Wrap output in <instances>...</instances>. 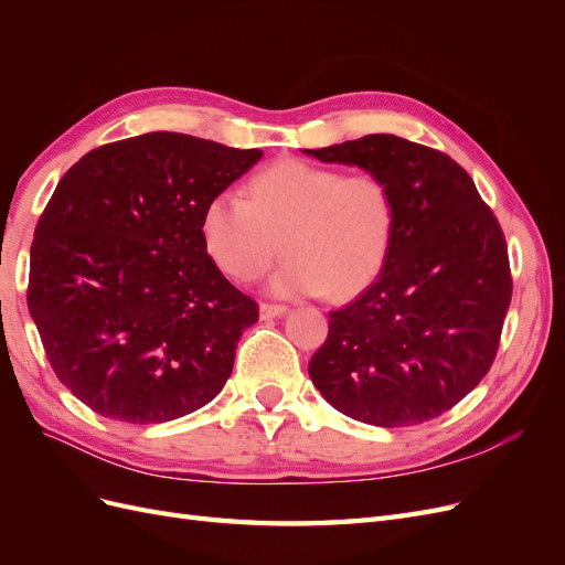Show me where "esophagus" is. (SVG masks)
Returning <instances> with one entry per match:
<instances>
[{"label": "esophagus", "mask_w": 565, "mask_h": 565, "mask_svg": "<svg viewBox=\"0 0 565 565\" xmlns=\"http://www.w3.org/2000/svg\"><path fill=\"white\" fill-rule=\"evenodd\" d=\"M287 311V306L285 303H270V301H264L262 306H259V313H262V318L264 320H268V318H276V316H282Z\"/></svg>", "instance_id": "obj_1"}]
</instances>
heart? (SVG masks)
<instances>
[{
  "instance_id": "obj_1",
  "label": "heart",
  "mask_w": 565,
  "mask_h": 565,
  "mask_svg": "<svg viewBox=\"0 0 565 565\" xmlns=\"http://www.w3.org/2000/svg\"><path fill=\"white\" fill-rule=\"evenodd\" d=\"M396 228V198L384 177L341 174L299 158L256 172L245 198L221 193L202 210L204 252L224 276L252 282L289 262L273 280L280 295L353 297L380 276Z\"/></svg>"
}]
</instances>
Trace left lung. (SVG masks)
I'll return each instance as SVG.
<instances>
[{
    "label": "left lung",
    "instance_id": "obj_1",
    "mask_svg": "<svg viewBox=\"0 0 565 565\" xmlns=\"http://www.w3.org/2000/svg\"><path fill=\"white\" fill-rule=\"evenodd\" d=\"M388 181L396 228L380 278L330 313L309 374L339 413L409 426L446 413L500 349L511 268L498 216L450 156L393 134L306 150Z\"/></svg>",
    "mask_w": 565,
    "mask_h": 565
}]
</instances>
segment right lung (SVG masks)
Wrapping results in <instances>:
<instances>
[{"label": "right lung", "instance_id": "right-lung-1", "mask_svg": "<svg viewBox=\"0 0 565 565\" xmlns=\"http://www.w3.org/2000/svg\"><path fill=\"white\" fill-rule=\"evenodd\" d=\"M262 156L150 131L89 150L58 181L28 309L56 377L94 413L160 424L224 388L259 306L204 252L200 218Z\"/></svg>", "mask_w": 565, "mask_h": 565}]
</instances>
